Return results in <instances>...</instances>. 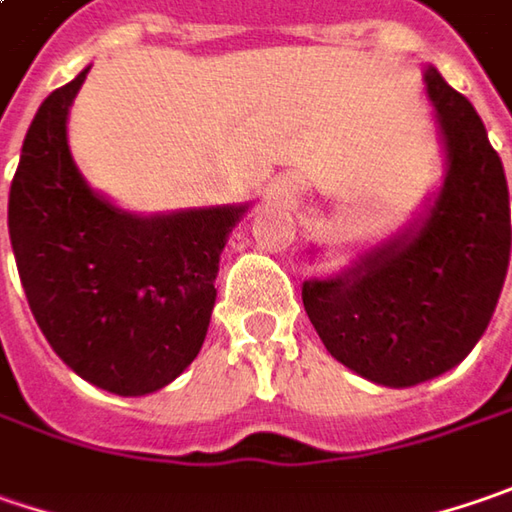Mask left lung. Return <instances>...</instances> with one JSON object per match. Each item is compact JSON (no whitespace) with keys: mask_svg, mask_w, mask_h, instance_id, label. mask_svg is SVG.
<instances>
[{"mask_svg":"<svg viewBox=\"0 0 512 512\" xmlns=\"http://www.w3.org/2000/svg\"><path fill=\"white\" fill-rule=\"evenodd\" d=\"M444 181L392 239L302 282L322 345L377 386L409 389L455 369L496 311L510 262V192L473 103L423 68ZM314 253V250H311Z\"/></svg>","mask_w":512,"mask_h":512,"instance_id":"obj_1","label":"left lung"}]
</instances>
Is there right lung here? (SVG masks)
I'll return each mask as SVG.
<instances>
[{
  "label": "right lung",
  "mask_w": 512,
  "mask_h": 512,
  "mask_svg": "<svg viewBox=\"0 0 512 512\" xmlns=\"http://www.w3.org/2000/svg\"><path fill=\"white\" fill-rule=\"evenodd\" d=\"M89 68L42 100L13 175L8 230L57 357L103 392L141 397L198 357L221 250L250 204L143 216L89 187L68 146V109Z\"/></svg>",
  "instance_id": "obj_1"
}]
</instances>
